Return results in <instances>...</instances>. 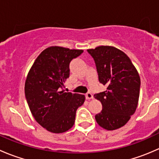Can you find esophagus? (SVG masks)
Wrapping results in <instances>:
<instances>
[{"mask_svg":"<svg viewBox=\"0 0 159 159\" xmlns=\"http://www.w3.org/2000/svg\"><path fill=\"white\" fill-rule=\"evenodd\" d=\"M85 97H86V98L87 99H92L93 98V94H91V92H88L87 94H85Z\"/></svg>","mask_w":159,"mask_h":159,"instance_id":"34e87169","label":"esophagus"}]
</instances>
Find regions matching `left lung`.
Listing matches in <instances>:
<instances>
[{"label":"left lung","instance_id":"8db88e82","mask_svg":"<svg viewBox=\"0 0 159 159\" xmlns=\"http://www.w3.org/2000/svg\"><path fill=\"white\" fill-rule=\"evenodd\" d=\"M94 58L100 83L106 91L94 95L102 110L95 115L98 124L106 130L124 126L135 112L140 93L141 80L135 67L121 50L111 46L89 49Z\"/></svg>","mask_w":159,"mask_h":159}]
</instances>
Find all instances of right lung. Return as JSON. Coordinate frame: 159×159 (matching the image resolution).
Listing matches in <instances>:
<instances>
[{"instance_id": "obj_1", "label": "right lung", "mask_w": 159, "mask_h": 159, "mask_svg": "<svg viewBox=\"0 0 159 159\" xmlns=\"http://www.w3.org/2000/svg\"><path fill=\"white\" fill-rule=\"evenodd\" d=\"M83 53L52 46L39 54L27 76L25 93L32 115L48 131L63 133L75 121L78 107L84 104V94L65 92V83L69 78L70 62Z\"/></svg>"}]
</instances>
